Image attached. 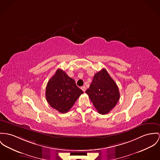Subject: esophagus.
I'll return each mask as SVG.
<instances>
[{"label":"esophagus","mask_w":160,"mask_h":160,"mask_svg":"<svg viewBox=\"0 0 160 160\" xmlns=\"http://www.w3.org/2000/svg\"><path fill=\"white\" fill-rule=\"evenodd\" d=\"M81 89H82V90L83 92H85V91H86V87H85V86H82V87H81Z\"/></svg>","instance_id":"esophagus-1"}]
</instances>
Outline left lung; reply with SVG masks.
<instances>
[{
  "mask_svg": "<svg viewBox=\"0 0 160 160\" xmlns=\"http://www.w3.org/2000/svg\"><path fill=\"white\" fill-rule=\"evenodd\" d=\"M86 93L101 114H108L120 98L119 88L105 69L94 75Z\"/></svg>",
  "mask_w": 160,
  "mask_h": 160,
  "instance_id": "obj_1",
  "label": "left lung"
}]
</instances>
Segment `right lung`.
<instances>
[{"label": "right lung", "mask_w": 160, "mask_h": 160, "mask_svg": "<svg viewBox=\"0 0 160 160\" xmlns=\"http://www.w3.org/2000/svg\"><path fill=\"white\" fill-rule=\"evenodd\" d=\"M83 93V91L76 85L74 79L62 69H58L47 84L46 98L53 108L66 113Z\"/></svg>", "instance_id": "1"}]
</instances>
